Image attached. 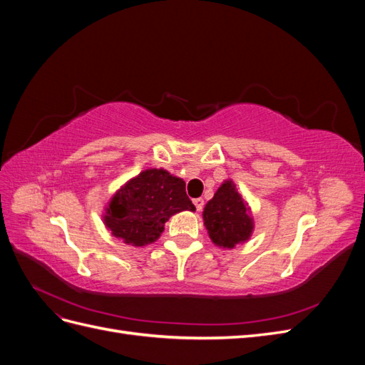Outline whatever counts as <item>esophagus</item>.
<instances>
[{"label":"esophagus","mask_w":365,"mask_h":365,"mask_svg":"<svg viewBox=\"0 0 365 365\" xmlns=\"http://www.w3.org/2000/svg\"><path fill=\"white\" fill-rule=\"evenodd\" d=\"M193 204H195L197 212H201V210L204 208V201L201 200V197H196V200H193Z\"/></svg>","instance_id":"obj_1"}]
</instances>
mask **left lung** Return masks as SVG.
Masks as SVG:
<instances>
[{
    "label": "left lung",
    "instance_id": "8db88e82",
    "mask_svg": "<svg viewBox=\"0 0 365 365\" xmlns=\"http://www.w3.org/2000/svg\"><path fill=\"white\" fill-rule=\"evenodd\" d=\"M202 219L210 239L224 250H233L250 240L254 230L250 207L231 180L220 184L215 196L205 204Z\"/></svg>",
    "mask_w": 365,
    "mask_h": 365
}]
</instances>
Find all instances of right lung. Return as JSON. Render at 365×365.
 Instances as JSON below:
<instances>
[{"label":"right lung","instance_id":"add662e5","mask_svg":"<svg viewBox=\"0 0 365 365\" xmlns=\"http://www.w3.org/2000/svg\"><path fill=\"white\" fill-rule=\"evenodd\" d=\"M195 205L185 182L164 169H146L130 178L105 207L103 224L126 245L145 247L155 242L169 217Z\"/></svg>","mask_w":365,"mask_h":365}]
</instances>
